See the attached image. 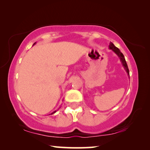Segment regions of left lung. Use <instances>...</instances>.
<instances>
[{"instance_id": "8db88e82", "label": "left lung", "mask_w": 150, "mask_h": 150, "mask_svg": "<svg viewBox=\"0 0 150 150\" xmlns=\"http://www.w3.org/2000/svg\"><path fill=\"white\" fill-rule=\"evenodd\" d=\"M109 49L112 50L113 52H115V54L119 57L122 63V65H123L124 68L126 71V72H127V73H128V76H130V74H129V69H128V65H127V63H126V62L125 60V58H124V55L122 54V53L120 51V50H119L118 47H116L115 45H114L112 42H110V45H109Z\"/></svg>"}]
</instances>
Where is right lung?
I'll list each match as a JSON object with an SVG mask.
<instances>
[{"label": "right lung", "mask_w": 150, "mask_h": 150, "mask_svg": "<svg viewBox=\"0 0 150 150\" xmlns=\"http://www.w3.org/2000/svg\"><path fill=\"white\" fill-rule=\"evenodd\" d=\"M35 44V43H34V44ZM56 111H57V110H55V111H54V112H52V114H51V115H53V114H54V113H55V112H56Z\"/></svg>", "instance_id": "1"}]
</instances>
